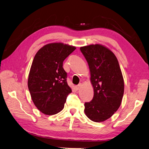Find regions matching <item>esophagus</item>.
<instances>
[{
  "mask_svg": "<svg viewBox=\"0 0 149 149\" xmlns=\"http://www.w3.org/2000/svg\"><path fill=\"white\" fill-rule=\"evenodd\" d=\"M81 86H82V84L80 83V84H79L78 85L76 86L75 87V89H76V90H79L80 88H81Z\"/></svg>",
  "mask_w": 149,
  "mask_h": 149,
  "instance_id": "obj_1",
  "label": "esophagus"
}]
</instances>
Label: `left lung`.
<instances>
[{"mask_svg": "<svg viewBox=\"0 0 149 149\" xmlns=\"http://www.w3.org/2000/svg\"><path fill=\"white\" fill-rule=\"evenodd\" d=\"M86 60L94 89L93 100L84 103V113L101 123L113 115L120 106L124 91L123 74L113 52L100 44L80 48Z\"/></svg>", "mask_w": 149, "mask_h": 149, "instance_id": "8db88e82", "label": "left lung"}]
</instances>
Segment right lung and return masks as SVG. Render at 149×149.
Segmentation results:
<instances>
[{
    "instance_id": "obj_1",
    "label": "right lung",
    "mask_w": 149,
    "mask_h": 149,
    "mask_svg": "<svg viewBox=\"0 0 149 149\" xmlns=\"http://www.w3.org/2000/svg\"><path fill=\"white\" fill-rule=\"evenodd\" d=\"M75 49L62 43H49L40 48L33 58L28 87L34 104L45 114L60 112L72 91L63 62Z\"/></svg>"
}]
</instances>
